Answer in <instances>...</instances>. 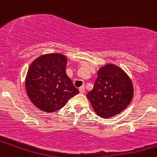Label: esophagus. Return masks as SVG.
<instances>
[{
  "label": "esophagus",
  "instance_id": "34e87169",
  "mask_svg": "<svg viewBox=\"0 0 157 157\" xmlns=\"http://www.w3.org/2000/svg\"><path fill=\"white\" fill-rule=\"evenodd\" d=\"M79 90H80V94H84L85 93V86H82L79 88Z\"/></svg>",
  "mask_w": 157,
  "mask_h": 157
}]
</instances>
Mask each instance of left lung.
<instances>
[{
  "instance_id": "1",
  "label": "left lung",
  "mask_w": 157,
  "mask_h": 157,
  "mask_svg": "<svg viewBox=\"0 0 157 157\" xmlns=\"http://www.w3.org/2000/svg\"><path fill=\"white\" fill-rule=\"evenodd\" d=\"M86 97L99 117L109 118L130 104L133 97V83L121 67L108 63L98 71L93 90Z\"/></svg>"
}]
</instances>
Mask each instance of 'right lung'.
Listing matches in <instances>:
<instances>
[{"mask_svg":"<svg viewBox=\"0 0 157 157\" xmlns=\"http://www.w3.org/2000/svg\"><path fill=\"white\" fill-rule=\"evenodd\" d=\"M67 58L61 54H48L35 59L29 67L25 87L30 101L44 112L61 109L79 93L66 74Z\"/></svg>","mask_w":157,"mask_h":157,"instance_id":"right-lung-1","label":"right lung"}]
</instances>
